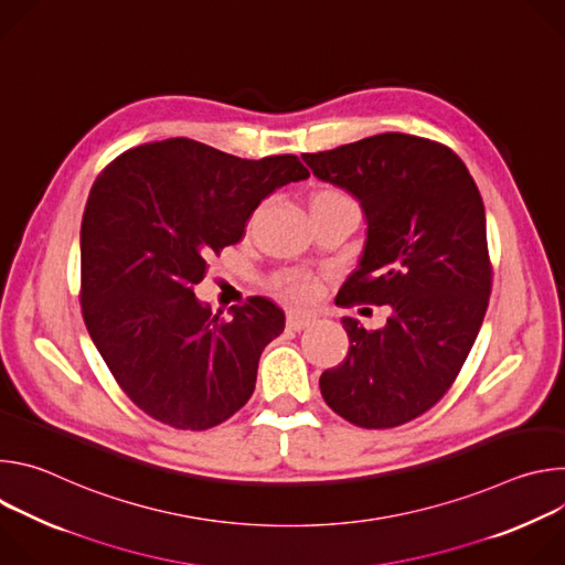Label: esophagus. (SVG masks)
Returning <instances> with one entry per match:
<instances>
[{"instance_id": "obj_1", "label": "esophagus", "mask_w": 565, "mask_h": 565, "mask_svg": "<svg viewBox=\"0 0 565 565\" xmlns=\"http://www.w3.org/2000/svg\"><path fill=\"white\" fill-rule=\"evenodd\" d=\"M315 324V317H310V315H297V312H290L288 317H286V327L290 329V331H303V329H308V327H312Z\"/></svg>"}]
</instances>
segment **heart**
Returning <instances> with one entry per match:
<instances>
[{
	"mask_svg": "<svg viewBox=\"0 0 565 565\" xmlns=\"http://www.w3.org/2000/svg\"><path fill=\"white\" fill-rule=\"evenodd\" d=\"M315 201H351V199L340 190H321L312 196L310 203H315ZM277 290H279V295H284L290 301L308 303L317 295V284L303 275H286L277 281Z\"/></svg>",
	"mask_w": 565,
	"mask_h": 565,
	"instance_id": "b5f03b06",
	"label": "heart"
}]
</instances>
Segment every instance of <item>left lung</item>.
Segmentation results:
<instances>
[{
  "label": "left lung",
  "instance_id": "1",
  "mask_svg": "<svg viewBox=\"0 0 565 565\" xmlns=\"http://www.w3.org/2000/svg\"><path fill=\"white\" fill-rule=\"evenodd\" d=\"M301 158L366 218L360 264L335 303L391 306L377 331L342 317L351 347L321 373V395L358 427L405 425L454 384L486 317V205L462 160L427 138L388 131Z\"/></svg>",
  "mask_w": 565,
  "mask_h": 565
}]
</instances>
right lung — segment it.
<instances>
[{
    "instance_id": "1",
    "label": "right lung",
    "mask_w": 565,
    "mask_h": 565,
    "mask_svg": "<svg viewBox=\"0 0 565 565\" xmlns=\"http://www.w3.org/2000/svg\"><path fill=\"white\" fill-rule=\"evenodd\" d=\"M308 177L292 153L246 160L168 138L120 153L96 179L79 230V303L111 375L153 420L203 431L250 399L284 310L250 297L212 312L194 284L268 194Z\"/></svg>"
}]
</instances>
